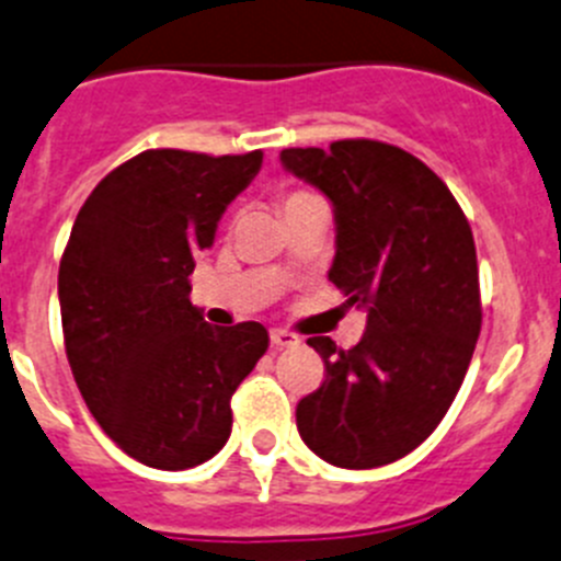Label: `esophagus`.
<instances>
[{
	"label": "esophagus",
	"instance_id": "esophagus-1",
	"mask_svg": "<svg viewBox=\"0 0 561 561\" xmlns=\"http://www.w3.org/2000/svg\"><path fill=\"white\" fill-rule=\"evenodd\" d=\"M271 343H274L276 348H290V345H298L301 340H298V334L287 332V329H271Z\"/></svg>",
	"mask_w": 561,
	"mask_h": 561
}]
</instances>
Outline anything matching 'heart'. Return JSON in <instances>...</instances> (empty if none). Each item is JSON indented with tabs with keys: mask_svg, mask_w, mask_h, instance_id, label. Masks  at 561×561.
I'll return each instance as SVG.
<instances>
[{
	"mask_svg": "<svg viewBox=\"0 0 561 561\" xmlns=\"http://www.w3.org/2000/svg\"><path fill=\"white\" fill-rule=\"evenodd\" d=\"M310 198H318V196H312L310 191H290L285 196V202H282V207H296V204H301V202H310Z\"/></svg>",
	"mask_w": 561,
	"mask_h": 561,
	"instance_id": "obj_1",
	"label": "heart"
}]
</instances>
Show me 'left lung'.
<instances>
[{"label":"left lung","mask_w":561,"mask_h":561,"mask_svg":"<svg viewBox=\"0 0 561 561\" xmlns=\"http://www.w3.org/2000/svg\"><path fill=\"white\" fill-rule=\"evenodd\" d=\"M279 160L332 202L329 279L368 312L348 352L307 340L327 379L298 401V434L337 468L390 465L437 428L468 374L481 332L473 232L446 182L399 146L334 140Z\"/></svg>","instance_id":"1"}]
</instances>
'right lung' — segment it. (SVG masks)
<instances>
[{"instance_id":"add662e5","label":"right lung","mask_w":561,"mask_h":561,"mask_svg":"<svg viewBox=\"0 0 561 561\" xmlns=\"http://www.w3.org/2000/svg\"><path fill=\"white\" fill-rule=\"evenodd\" d=\"M260 165L263 151H140L93 187L62 251L71 374L104 434L149 468L216 457L232 432V392L268 348L263 323L209 327L187 279Z\"/></svg>"}]
</instances>
